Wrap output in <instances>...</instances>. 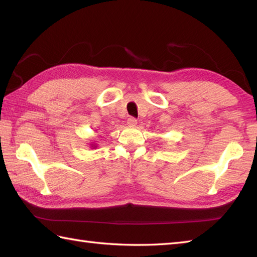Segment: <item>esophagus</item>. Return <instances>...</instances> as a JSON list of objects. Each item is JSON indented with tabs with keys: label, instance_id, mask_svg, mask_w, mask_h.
<instances>
[{
	"label": "esophagus",
	"instance_id": "esophagus-1",
	"mask_svg": "<svg viewBox=\"0 0 257 257\" xmlns=\"http://www.w3.org/2000/svg\"><path fill=\"white\" fill-rule=\"evenodd\" d=\"M127 124L129 125V127H135V125L137 124V120H136L134 117H130L127 120Z\"/></svg>",
	"mask_w": 257,
	"mask_h": 257
}]
</instances>
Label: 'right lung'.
<instances>
[{"label": "right lung", "instance_id": "right-lung-1", "mask_svg": "<svg viewBox=\"0 0 257 257\" xmlns=\"http://www.w3.org/2000/svg\"><path fill=\"white\" fill-rule=\"evenodd\" d=\"M90 148L91 149H96L97 148V145L96 144H90Z\"/></svg>", "mask_w": 257, "mask_h": 257}]
</instances>
